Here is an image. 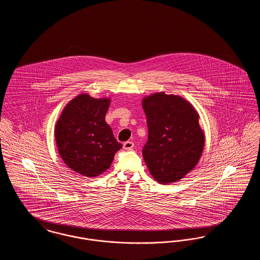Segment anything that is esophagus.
<instances>
[{
    "instance_id": "34e87169",
    "label": "esophagus",
    "mask_w": 260,
    "mask_h": 260,
    "mask_svg": "<svg viewBox=\"0 0 260 260\" xmlns=\"http://www.w3.org/2000/svg\"><path fill=\"white\" fill-rule=\"evenodd\" d=\"M134 146H135V143L132 142V141H125V142H124V144H123V147L125 150H132V149L134 148Z\"/></svg>"
}]
</instances>
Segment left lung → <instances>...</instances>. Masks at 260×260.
Segmentation results:
<instances>
[{"mask_svg":"<svg viewBox=\"0 0 260 260\" xmlns=\"http://www.w3.org/2000/svg\"><path fill=\"white\" fill-rule=\"evenodd\" d=\"M148 140L142 149L151 175L161 184L183 178L198 164L205 146L198 112L178 95L158 92L144 98Z\"/></svg>","mask_w":260,"mask_h":260,"instance_id":"obj_1","label":"left lung"}]
</instances>
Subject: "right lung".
Listing matches in <instances>:
<instances>
[{
	"instance_id": "right-lung-1",
	"label": "right lung",
	"mask_w": 260,
	"mask_h": 260,
	"mask_svg": "<svg viewBox=\"0 0 260 260\" xmlns=\"http://www.w3.org/2000/svg\"><path fill=\"white\" fill-rule=\"evenodd\" d=\"M109 105L110 99L79 94L65 106L55 124V141L62 160L84 176L95 177L107 171L115 153L123 147L105 122Z\"/></svg>"
}]
</instances>
